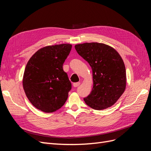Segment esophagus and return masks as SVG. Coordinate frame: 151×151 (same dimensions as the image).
Segmentation results:
<instances>
[{
  "instance_id": "esophagus-1",
  "label": "esophagus",
  "mask_w": 151,
  "mask_h": 151,
  "mask_svg": "<svg viewBox=\"0 0 151 151\" xmlns=\"http://www.w3.org/2000/svg\"><path fill=\"white\" fill-rule=\"evenodd\" d=\"M80 85V83H75L73 84V86L74 87H77Z\"/></svg>"
}]
</instances>
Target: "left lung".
<instances>
[{"mask_svg":"<svg viewBox=\"0 0 151 151\" xmlns=\"http://www.w3.org/2000/svg\"><path fill=\"white\" fill-rule=\"evenodd\" d=\"M79 55L92 68L93 87L84 100L96 110L115 104L124 93L127 84L126 70L120 54L113 47L97 42L75 45Z\"/></svg>","mask_w":151,"mask_h":151,"instance_id":"left-lung-1","label":"left lung"}]
</instances>
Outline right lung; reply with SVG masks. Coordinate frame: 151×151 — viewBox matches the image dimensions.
I'll return each instance as SVG.
<instances>
[{"instance_id": "1", "label": "right lung", "mask_w": 151, "mask_h": 151, "mask_svg": "<svg viewBox=\"0 0 151 151\" xmlns=\"http://www.w3.org/2000/svg\"><path fill=\"white\" fill-rule=\"evenodd\" d=\"M71 48L67 43L49 45L38 50L27 63L22 86L39 110L54 112L67 101L71 83L62 67Z\"/></svg>"}]
</instances>
